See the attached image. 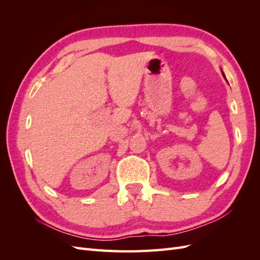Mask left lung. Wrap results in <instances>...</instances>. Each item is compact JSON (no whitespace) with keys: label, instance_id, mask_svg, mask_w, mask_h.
Wrapping results in <instances>:
<instances>
[{"label":"left lung","instance_id":"left-lung-1","mask_svg":"<svg viewBox=\"0 0 260 260\" xmlns=\"http://www.w3.org/2000/svg\"><path fill=\"white\" fill-rule=\"evenodd\" d=\"M222 75H223V77H224V79L226 80V78H225V76H224V74H223V72H222ZM226 82H228V80H226Z\"/></svg>","mask_w":260,"mask_h":260}]
</instances>
